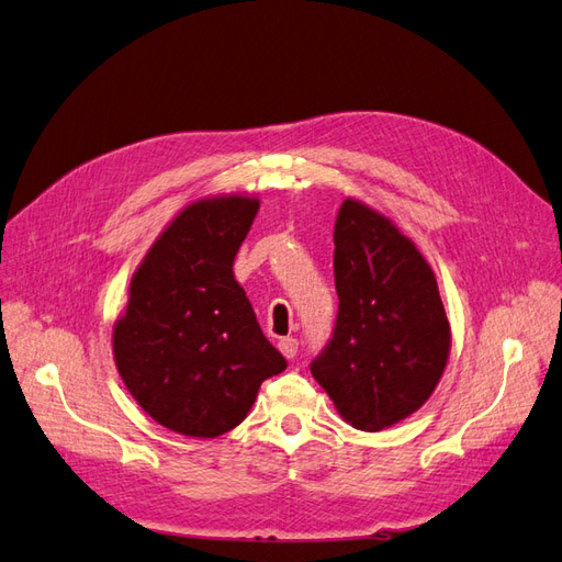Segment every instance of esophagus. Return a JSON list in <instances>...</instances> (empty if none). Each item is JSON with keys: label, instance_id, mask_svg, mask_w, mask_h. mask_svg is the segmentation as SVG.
Instances as JSON below:
<instances>
[{"label": "esophagus", "instance_id": "1", "mask_svg": "<svg viewBox=\"0 0 562 562\" xmlns=\"http://www.w3.org/2000/svg\"><path fill=\"white\" fill-rule=\"evenodd\" d=\"M279 351L285 356V359H295V353H297V339H295V337H283V339H279Z\"/></svg>", "mask_w": 562, "mask_h": 562}]
</instances>
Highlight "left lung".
<instances>
[{
  "mask_svg": "<svg viewBox=\"0 0 562 562\" xmlns=\"http://www.w3.org/2000/svg\"><path fill=\"white\" fill-rule=\"evenodd\" d=\"M333 241L339 310L312 375L353 429L382 431L434 394L448 366L450 321L429 262L366 201L345 199Z\"/></svg>",
  "mask_w": 562,
  "mask_h": 562,
  "instance_id": "obj_1",
  "label": "left lung"
}]
</instances>
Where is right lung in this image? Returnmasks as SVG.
Masks as SVG:
<instances>
[{
  "mask_svg": "<svg viewBox=\"0 0 562 562\" xmlns=\"http://www.w3.org/2000/svg\"><path fill=\"white\" fill-rule=\"evenodd\" d=\"M258 209L246 194L184 206L133 271L114 321L112 353L128 394L176 434L215 438L239 427L260 384L285 370L232 271Z\"/></svg>",
  "mask_w": 562,
  "mask_h": 562,
  "instance_id": "obj_1",
  "label": "right lung"
}]
</instances>
